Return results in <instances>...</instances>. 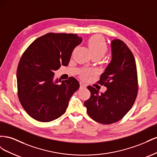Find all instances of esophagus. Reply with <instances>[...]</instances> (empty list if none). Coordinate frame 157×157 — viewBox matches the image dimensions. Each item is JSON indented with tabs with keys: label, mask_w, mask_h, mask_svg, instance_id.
Returning a JSON list of instances; mask_svg holds the SVG:
<instances>
[{
	"label": "esophagus",
	"mask_w": 157,
	"mask_h": 157,
	"mask_svg": "<svg viewBox=\"0 0 157 157\" xmlns=\"http://www.w3.org/2000/svg\"><path fill=\"white\" fill-rule=\"evenodd\" d=\"M86 84H84V82H81L80 83V89H84V88H86Z\"/></svg>",
	"instance_id": "esophagus-1"
}]
</instances>
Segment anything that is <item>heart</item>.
Segmentation results:
<instances>
[{"instance_id":"1","label":"heart","mask_w":157,"mask_h":157,"mask_svg":"<svg viewBox=\"0 0 157 157\" xmlns=\"http://www.w3.org/2000/svg\"><path fill=\"white\" fill-rule=\"evenodd\" d=\"M88 47L92 56H98L101 58L107 52L105 42L99 36H94L88 41Z\"/></svg>"}]
</instances>
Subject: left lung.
I'll return each mask as SVG.
<instances>
[{
  "instance_id": "8db88e82",
  "label": "left lung",
  "mask_w": 157,
  "mask_h": 157,
  "mask_svg": "<svg viewBox=\"0 0 157 157\" xmlns=\"http://www.w3.org/2000/svg\"><path fill=\"white\" fill-rule=\"evenodd\" d=\"M111 61L101 75L99 83L107 87L104 93L88 86L91 96L84 102L88 115L103 124L121 120L134 103L137 93V76L134 55L124 42H111Z\"/></svg>"
}]
</instances>
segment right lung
Listing matches in <instances>:
<instances>
[{"instance_id": "add662e5", "label": "right lung", "mask_w": 157, "mask_h": 157, "mask_svg": "<svg viewBox=\"0 0 157 157\" xmlns=\"http://www.w3.org/2000/svg\"><path fill=\"white\" fill-rule=\"evenodd\" d=\"M82 38L77 34L47 33L38 38L25 51L17 71L18 98L31 117L50 122L63 115L72 95L79 88L78 80L71 77L54 80V72L67 66Z\"/></svg>"}]
</instances>
